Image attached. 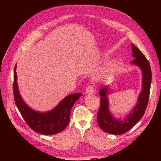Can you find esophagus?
<instances>
[{"label":"esophagus","mask_w":161,"mask_h":161,"mask_svg":"<svg viewBox=\"0 0 161 161\" xmlns=\"http://www.w3.org/2000/svg\"><path fill=\"white\" fill-rule=\"evenodd\" d=\"M86 94H92V93H94L93 86H92L91 85L87 86L86 89Z\"/></svg>","instance_id":"obj_1"}]
</instances>
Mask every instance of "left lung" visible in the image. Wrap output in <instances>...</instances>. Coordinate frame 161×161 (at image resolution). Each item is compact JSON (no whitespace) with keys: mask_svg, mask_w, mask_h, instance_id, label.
I'll return each mask as SVG.
<instances>
[{"mask_svg":"<svg viewBox=\"0 0 161 161\" xmlns=\"http://www.w3.org/2000/svg\"><path fill=\"white\" fill-rule=\"evenodd\" d=\"M131 50L134 60L130 62L131 64L138 66L142 71V89L133 109L125 118L119 119L115 118L109 108V85L102 87L99 91L101 106L97 115V122L100 128L107 133L120 135L127 132L142 118L148 105L152 80L150 66L142 52L134 44H131Z\"/></svg>","mask_w":161,"mask_h":161,"instance_id":"1","label":"left lung"}]
</instances>
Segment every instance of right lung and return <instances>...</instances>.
Masks as SVG:
<instances>
[{
  "label": "right lung",
  "mask_w": 161,
  "mask_h": 161,
  "mask_svg": "<svg viewBox=\"0 0 161 161\" xmlns=\"http://www.w3.org/2000/svg\"><path fill=\"white\" fill-rule=\"evenodd\" d=\"M16 69L17 64L14 69V99L25 122L33 130L44 135H53L64 130L70 121L72 106L82 95L75 93L67 95L52 110L37 111L29 107L22 99L17 82Z\"/></svg>",
  "instance_id": "1"
}]
</instances>
